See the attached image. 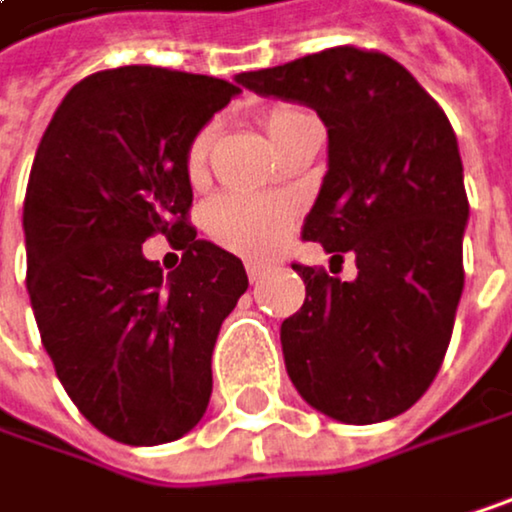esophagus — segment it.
I'll return each mask as SVG.
<instances>
[{"label":"esophagus","instance_id":"obj_1","mask_svg":"<svg viewBox=\"0 0 512 512\" xmlns=\"http://www.w3.org/2000/svg\"><path fill=\"white\" fill-rule=\"evenodd\" d=\"M245 273H248L251 282H261V279L270 273V267H267V264H245Z\"/></svg>","mask_w":512,"mask_h":512}]
</instances>
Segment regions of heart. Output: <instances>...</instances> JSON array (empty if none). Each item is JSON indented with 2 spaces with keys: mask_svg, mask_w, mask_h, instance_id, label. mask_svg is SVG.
Wrapping results in <instances>:
<instances>
[{
  "mask_svg": "<svg viewBox=\"0 0 512 512\" xmlns=\"http://www.w3.org/2000/svg\"><path fill=\"white\" fill-rule=\"evenodd\" d=\"M306 121H315L309 112L297 105H279L264 115V130L276 151L285 145V139ZM218 127L206 124L194 133L185 151V172L194 185H203L209 175V157L215 145ZM297 218V206L285 197H242V194H224L215 197L206 206V233L215 245L239 254V258H270L276 254Z\"/></svg>",
  "mask_w": 512,
  "mask_h": 512,
  "instance_id": "b5f03b06",
  "label": "heart"
}]
</instances>
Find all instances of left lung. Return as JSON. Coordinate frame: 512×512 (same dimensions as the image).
I'll list each match as a JSON object with an SVG mask.
<instances>
[{"mask_svg": "<svg viewBox=\"0 0 512 512\" xmlns=\"http://www.w3.org/2000/svg\"><path fill=\"white\" fill-rule=\"evenodd\" d=\"M254 93L315 108L327 127V175L303 224L343 282L294 264L303 306L282 321L285 367L300 397L346 425L407 413L434 382L464 288V169L437 99L397 60L327 48L242 72Z\"/></svg>", "mask_w": 512, "mask_h": 512, "instance_id": "8db88e82", "label": "left lung"}]
</instances>
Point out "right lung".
<instances>
[{
	"mask_svg": "<svg viewBox=\"0 0 512 512\" xmlns=\"http://www.w3.org/2000/svg\"><path fill=\"white\" fill-rule=\"evenodd\" d=\"M239 93L163 66L78 81L54 112L23 200L26 291L81 416L127 446L185 437L212 394L221 321L248 288L236 254L197 239L185 151ZM182 251L162 279L141 242Z\"/></svg>",
	"mask_w": 512,
	"mask_h": 512,
	"instance_id": "add662e5",
	"label": "right lung"
}]
</instances>
